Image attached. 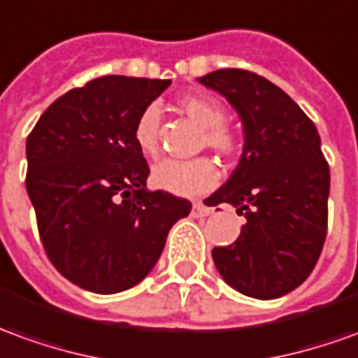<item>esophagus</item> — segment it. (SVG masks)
<instances>
[{"label":"esophagus","mask_w":358,"mask_h":358,"mask_svg":"<svg viewBox=\"0 0 358 358\" xmlns=\"http://www.w3.org/2000/svg\"><path fill=\"white\" fill-rule=\"evenodd\" d=\"M211 215V209L205 207L201 203H194L192 205V217H209Z\"/></svg>","instance_id":"34e87169"}]
</instances>
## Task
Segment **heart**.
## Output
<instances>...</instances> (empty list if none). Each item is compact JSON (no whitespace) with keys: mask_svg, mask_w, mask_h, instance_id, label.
<instances>
[{"mask_svg":"<svg viewBox=\"0 0 358 358\" xmlns=\"http://www.w3.org/2000/svg\"><path fill=\"white\" fill-rule=\"evenodd\" d=\"M178 108L192 118L197 126L203 127L201 145H207L222 157L238 153L240 139L231 127L224 126V110L217 101L199 94H187L178 101ZM139 151L147 157H157L161 147V110L157 104H149L134 127ZM153 184L162 192L180 197L201 196L209 192L219 180V169L211 159L199 157L194 161H174L164 159L153 166Z\"/></svg>","mask_w":358,"mask_h":358,"instance_id":"heart-1","label":"heart"}]
</instances>
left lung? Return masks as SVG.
Listing matches in <instances>:
<instances>
[{"label": "left lung", "mask_w": 358, "mask_h": 358, "mask_svg": "<svg viewBox=\"0 0 358 358\" xmlns=\"http://www.w3.org/2000/svg\"><path fill=\"white\" fill-rule=\"evenodd\" d=\"M199 83L229 101L244 129L236 169L205 199L246 217L236 242L213 248L215 266L242 294L279 299L306 281L326 240L329 166L318 129L262 75L217 69Z\"/></svg>", "instance_id": "left-lung-1"}]
</instances>
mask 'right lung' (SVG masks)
I'll return each instance as SVG.
<instances>
[{
  "label": "right lung",
  "mask_w": 358,
  "mask_h": 358,
  "mask_svg": "<svg viewBox=\"0 0 358 358\" xmlns=\"http://www.w3.org/2000/svg\"><path fill=\"white\" fill-rule=\"evenodd\" d=\"M169 79L106 75L66 92L27 139V192L40 240L59 273L85 291L114 294L153 269L187 199L147 189L134 139L139 114Z\"/></svg>",
  "instance_id": "1"
}]
</instances>
